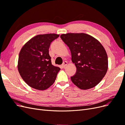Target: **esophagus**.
I'll use <instances>...</instances> for the list:
<instances>
[{"mask_svg":"<svg viewBox=\"0 0 125 125\" xmlns=\"http://www.w3.org/2000/svg\"><path fill=\"white\" fill-rule=\"evenodd\" d=\"M67 62H64L63 63H62V68H65L66 66H67Z\"/></svg>","mask_w":125,"mask_h":125,"instance_id":"esophagus-1","label":"esophagus"}]
</instances>
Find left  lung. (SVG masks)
<instances>
[{"label":"left lung","mask_w":125,"mask_h":125,"mask_svg":"<svg viewBox=\"0 0 125 125\" xmlns=\"http://www.w3.org/2000/svg\"><path fill=\"white\" fill-rule=\"evenodd\" d=\"M60 38L69 47L72 62L77 68L71 80L82 90L96 86L108 69V58L104 48L96 39L85 33H67Z\"/></svg>","instance_id":"left-lung-1"}]
</instances>
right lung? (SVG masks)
I'll return each instance as SVG.
<instances>
[{"label": "right lung", "instance_id": "right-lung-1", "mask_svg": "<svg viewBox=\"0 0 125 125\" xmlns=\"http://www.w3.org/2000/svg\"><path fill=\"white\" fill-rule=\"evenodd\" d=\"M59 36L56 34L36 35L22 48L18 69L22 78L30 86L44 90L54 83L60 69L52 64L49 48L52 42Z\"/></svg>", "mask_w": 125, "mask_h": 125}]
</instances>
